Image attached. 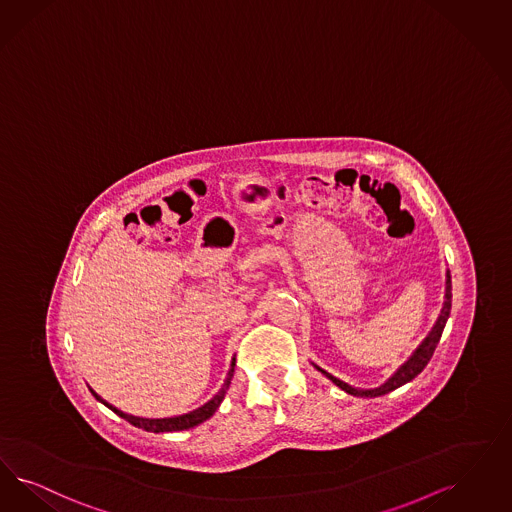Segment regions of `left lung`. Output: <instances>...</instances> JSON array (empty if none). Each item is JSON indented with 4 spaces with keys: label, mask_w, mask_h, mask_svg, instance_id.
<instances>
[{
    "label": "left lung",
    "mask_w": 512,
    "mask_h": 512,
    "mask_svg": "<svg viewBox=\"0 0 512 512\" xmlns=\"http://www.w3.org/2000/svg\"><path fill=\"white\" fill-rule=\"evenodd\" d=\"M450 308H452V278H450V270H448V272H446V300H444L441 316L437 319L435 327L431 329L429 336L423 340L422 344H420V348L406 361L405 365H403L399 371L395 372V374L389 378L388 382H386L384 386H380V388H352V386H348L346 382L338 380L333 374H329V372H325L323 369H319V367L318 371L323 372L329 380H333V384H336L338 388L344 389L346 393L355 395V397H378V395H386V393L393 391V389L401 388V386H405L406 382H410L412 378H416V376L425 369V365L429 363V359L433 357L435 348H437V344H439V340H441L442 331H444V325H446V319L450 316Z\"/></svg>",
    "instance_id": "8db88e82"
}]
</instances>
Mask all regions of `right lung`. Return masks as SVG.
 <instances>
[{"mask_svg": "<svg viewBox=\"0 0 512 512\" xmlns=\"http://www.w3.org/2000/svg\"><path fill=\"white\" fill-rule=\"evenodd\" d=\"M234 365H236V359H232V365H230L229 374H227V380H225V384H223V388L219 389V393L213 397L212 401H208L206 405L200 406V408H196L193 412H189V414H183V416H176V418H160V420H149V418H138V416H130V414H124L121 410H117L115 406L109 405L106 401H102L94 391H92V395L100 401V403H104L107 408H111L117 416H121L124 418L126 422L132 423V425H136V427H140V429H145V431H153V433H166V431H185V429H191L194 425H198V423L206 422L210 416H213V412L219 408L221 405V401H223V397H225V393H227V389L230 386V380H232V376H234Z\"/></svg>", "mask_w": 512, "mask_h": 512, "instance_id": "right-lung-1", "label": "right lung"}]
</instances>
